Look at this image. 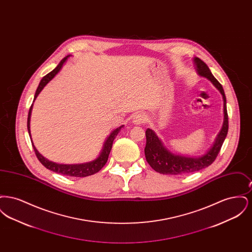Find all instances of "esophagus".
<instances>
[{
    "instance_id": "34e87169",
    "label": "esophagus",
    "mask_w": 252,
    "mask_h": 252,
    "mask_svg": "<svg viewBox=\"0 0 252 252\" xmlns=\"http://www.w3.org/2000/svg\"><path fill=\"white\" fill-rule=\"evenodd\" d=\"M145 121H146V116L143 114V113H139V114H137V115H135L133 117V121L132 122H133L134 125L139 126V125H142V124L145 123Z\"/></svg>"
}]
</instances>
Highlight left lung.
<instances>
[{"instance_id": "obj_1", "label": "left lung", "mask_w": 252, "mask_h": 252, "mask_svg": "<svg viewBox=\"0 0 252 252\" xmlns=\"http://www.w3.org/2000/svg\"><path fill=\"white\" fill-rule=\"evenodd\" d=\"M193 62L195 70L199 76L210 80L220 92L224 101V121L219 133L216 135L213 145L203 155L198 157L183 156L171 152L164 146L156 133L150 128L145 131L146 144L144 148L145 158L149 165L156 172L163 175H183L189 174L211 165L218 155L221 146L224 143L228 130V112L226 95L222 85L213 75L209 67L198 58H194Z\"/></svg>"}]
</instances>
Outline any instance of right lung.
I'll list each match as a JSON object with an SVG mask.
<instances>
[{
  "label": "right lung",
  "mask_w": 252,
  "mask_h": 252,
  "mask_svg": "<svg viewBox=\"0 0 252 252\" xmlns=\"http://www.w3.org/2000/svg\"><path fill=\"white\" fill-rule=\"evenodd\" d=\"M70 57L67 56L66 58H64L63 60H61L60 64L52 71L49 72L48 74H46L39 82V85L36 89V94H35V97H34V101L36 100V97L39 94V93L43 90V88L48 84L49 82L57 75V73L60 72L63 66V64L66 62V60H68V58ZM32 108H33V104L30 107L29 112H28V118H27V129H28V133L31 138V132H30V118H31V112H32ZM124 127V125L120 126L119 127L115 128L114 130H112L111 133L108 135L107 140L105 141V143L103 144L102 150L99 154V156L96 158L95 159L92 160V161H88V162H84V163H75V164H62V163H57V162H53L51 160L47 159L46 158L42 156L37 150H36V146L33 144L32 142V145L34 148V151L36 153V158H38V160L42 163L43 166L53 171L56 173H59L61 175L64 176H69V177H78V178H84V177H88V176H92L94 174L97 173L98 171H100L102 168L104 167V165L106 164V162L108 161V155L109 152L111 150L112 147V143L114 141V139L116 138L117 134L120 132L121 129Z\"/></svg>",
  "instance_id": "obj_1"
}]
</instances>
